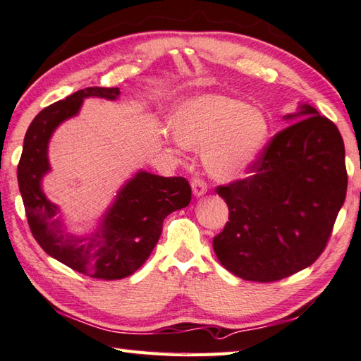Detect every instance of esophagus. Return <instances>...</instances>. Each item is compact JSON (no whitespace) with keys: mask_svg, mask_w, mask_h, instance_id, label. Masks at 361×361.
<instances>
[{"mask_svg":"<svg viewBox=\"0 0 361 361\" xmlns=\"http://www.w3.org/2000/svg\"><path fill=\"white\" fill-rule=\"evenodd\" d=\"M191 190H193V195L196 197H201L207 193V185H205L202 179H193V182H191Z\"/></svg>","mask_w":361,"mask_h":361,"instance_id":"obj_1","label":"esophagus"}]
</instances>
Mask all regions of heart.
Returning a JSON list of instances; mask_svg holds the SVG:
<instances>
[{
	"instance_id": "1",
	"label": "heart",
	"mask_w": 361,
	"mask_h": 361,
	"mask_svg": "<svg viewBox=\"0 0 361 361\" xmlns=\"http://www.w3.org/2000/svg\"><path fill=\"white\" fill-rule=\"evenodd\" d=\"M170 124L183 148L202 151L205 171L219 182L241 179L260 159L269 137L262 109L215 93L179 102Z\"/></svg>"
}]
</instances>
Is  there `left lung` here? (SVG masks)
<instances>
[{
    "label": "left lung",
    "mask_w": 361,
    "mask_h": 361,
    "mask_svg": "<svg viewBox=\"0 0 361 361\" xmlns=\"http://www.w3.org/2000/svg\"><path fill=\"white\" fill-rule=\"evenodd\" d=\"M283 120L293 124L271 140L252 176L216 188L229 221L213 238V251L245 281L274 282L310 267L324 251L345 200L338 128L310 104Z\"/></svg>",
    "instance_id": "obj_1"
}]
</instances>
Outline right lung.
I'll return each instance as SVG.
<instances>
[{
	"label": "right lung",
	"mask_w": 361,
	"mask_h": 361,
	"mask_svg": "<svg viewBox=\"0 0 361 361\" xmlns=\"http://www.w3.org/2000/svg\"><path fill=\"white\" fill-rule=\"evenodd\" d=\"M118 97V87H88L43 109L27 128L17 171L27 223L43 251L78 273L104 281L134 274L157 245L164 219L191 201L187 179L138 170L118 190L97 229L88 235L67 231L61 209L42 187L51 171L49 140L63 121L79 114L85 98Z\"/></svg>",
	"instance_id": "obj_1"
}]
</instances>
